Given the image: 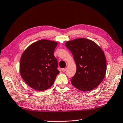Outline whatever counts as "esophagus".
Wrapping results in <instances>:
<instances>
[{
	"label": "esophagus",
	"mask_w": 123,
	"mask_h": 123,
	"mask_svg": "<svg viewBox=\"0 0 123 123\" xmlns=\"http://www.w3.org/2000/svg\"><path fill=\"white\" fill-rule=\"evenodd\" d=\"M66 70H67V68H63V69H62V71L63 72H64L66 71Z\"/></svg>",
	"instance_id": "esophagus-1"
}]
</instances>
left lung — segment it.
<instances>
[{
	"instance_id": "8db88e82",
	"label": "left lung",
	"mask_w": 123,
	"mask_h": 123,
	"mask_svg": "<svg viewBox=\"0 0 123 123\" xmlns=\"http://www.w3.org/2000/svg\"><path fill=\"white\" fill-rule=\"evenodd\" d=\"M76 64L72 85L82 91L92 90L103 81L106 72V60L99 46L89 39L82 38L66 42Z\"/></svg>"
}]
</instances>
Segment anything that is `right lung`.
Returning a JSON list of instances; mask_svg holds the SVG:
<instances>
[{
  "instance_id": "1",
  "label": "right lung",
  "mask_w": 123,
  "mask_h": 123,
  "mask_svg": "<svg viewBox=\"0 0 123 123\" xmlns=\"http://www.w3.org/2000/svg\"><path fill=\"white\" fill-rule=\"evenodd\" d=\"M56 42L41 39L31 44L23 53L20 73L28 86L37 91H44L53 85L57 74V60L54 52Z\"/></svg>"
}]
</instances>
